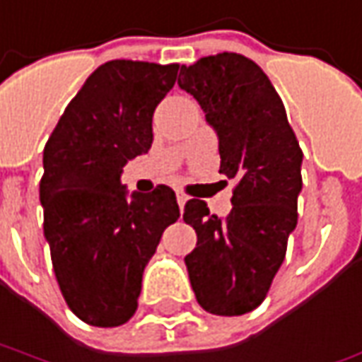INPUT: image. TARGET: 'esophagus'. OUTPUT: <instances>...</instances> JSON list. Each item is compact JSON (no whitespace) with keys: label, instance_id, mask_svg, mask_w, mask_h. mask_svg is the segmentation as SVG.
I'll use <instances>...</instances> for the list:
<instances>
[{"label":"esophagus","instance_id":"34e87169","mask_svg":"<svg viewBox=\"0 0 362 362\" xmlns=\"http://www.w3.org/2000/svg\"><path fill=\"white\" fill-rule=\"evenodd\" d=\"M177 203H179V207H181V209L185 207L187 197H185V195H183V193H177Z\"/></svg>","mask_w":362,"mask_h":362}]
</instances>
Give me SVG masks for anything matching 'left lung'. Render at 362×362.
Masks as SVG:
<instances>
[{"mask_svg":"<svg viewBox=\"0 0 362 362\" xmlns=\"http://www.w3.org/2000/svg\"><path fill=\"white\" fill-rule=\"evenodd\" d=\"M177 83L217 133L219 173L237 183L227 217L211 215L201 199L187 201L183 221L197 233L185 257L189 281L207 313L245 315L265 300L297 227L303 151L275 87L245 55L181 65Z\"/></svg>","mask_w":362,"mask_h":362,"instance_id":"left-lung-1","label":"left lung"}]
</instances>
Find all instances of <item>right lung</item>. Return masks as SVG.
<instances>
[{
    "instance_id": "add662e5",
    "label": "right lung",
    "mask_w": 362,
    "mask_h": 362,
    "mask_svg": "<svg viewBox=\"0 0 362 362\" xmlns=\"http://www.w3.org/2000/svg\"><path fill=\"white\" fill-rule=\"evenodd\" d=\"M179 65L113 59L87 77L43 149L40 201L67 307L87 325L119 327L137 311L143 271L179 219L173 189L129 193L127 161L153 143V111Z\"/></svg>"
}]
</instances>
